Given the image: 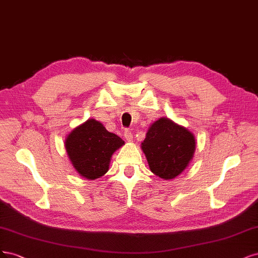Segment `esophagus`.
Returning a JSON list of instances; mask_svg holds the SVG:
<instances>
[{
  "mask_svg": "<svg viewBox=\"0 0 258 258\" xmlns=\"http://www.w3.org/2000/svg\"><path fill=\"white\" fill-rule=\"evenodd\" d=\"M124 137H125V139H126L127 141H132V139H133V134H132V132H131V131H128V130H125V131H124Z\"/></svg>",
  "mask_w": 258,
  "mask_h": 258,
  "instance_id": "34e87169",
  "label": "esophagus"
}]
</instances>
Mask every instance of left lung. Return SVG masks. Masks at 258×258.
<instances>
[{"label":"left lung","mask_w":258,"mask_h":258,"mask_svg":"<svg viewBox=\"0 0 258 258\" xmlns=\"http://www.w3.org/2000/svg\"><path fill=\"white\" fill-rule=\"evenodd\" d=\"M141 149L150 170L164 180H171L188 166L196 143L187 128L168 118H160L149 127Z\"/></svg>","instance_id":"8db88e82"}]
</instances>
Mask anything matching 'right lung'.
I'll return each mask as SVG.
<instances>
[{
  "label": "right lung",
  "instance_id": "right-lung-1",
  "mask_svg": "<svg viewBox=\"0 0 258 258\" xmlns=\"http://www.w3.org/2000/svg\"><path fill=\"white\" fill-rule=\"evenodd\" d=\"M124 141L108 132L101 122L89 119L75 127L65 139V149L76 171L88 180H95L109 169L112 154Z\"/></svg>",
  "mask_w": 258,
  "mask_h": 258
}]
</instances>
